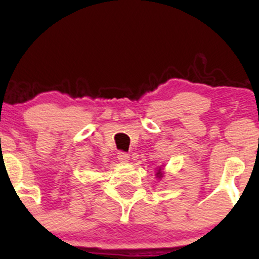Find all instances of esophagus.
I'll return each instance as SVG.
<instances>
[{
    "label": "esophagus",
    "mask_w": 259,
    "mask_h": 259,
    "mask_svg": "<svg viewBox=\"0 0 259 259\" xmlns=\"http://www.w3.org/2000/svg\"><path fill=\"white\" fill-rule=\"evenodd\" d=\"M118 159H119V161H121V162H128L130 155L125 153V152H119Z\"/></svg>",
    "instance_id": "esophagus-1"
}]
</instances>
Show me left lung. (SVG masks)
I'll use <instances>...</instances> for the list:
<instances>
[{
  "label": "left lung",
  "instance_id": "left-lung-1",
  "mask_svg": "<svg viewBox=\"0 0 259 259\" xmlns=\"http://www.w3.org/2000/svg\"><path fill=\"white\" fill-rule=\"evenodd\" d=\"M155 177H157L158 179H161L162 177H164V166H162V167H158L157 168V173H155Z\"/></svg>",
  "mask_w": 259,
  "mask_h": 259
}]
</instances>
